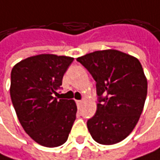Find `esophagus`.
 Instances as JSON below:
<instances>
[{"mask_svg":"<svg viewBox=\"0 0 160 160\" xmlns=\"http://www.w3.org/2000/svg\"><path fill=\"white\" fill-rule=\"evenodd\" d=\"M76 103H77V106L79 108V106H81V105H82V100H77V101H76Z\"/></svg>","mask_w":160,"mask_h":160,"instance_id":"34e87169","label":"esophagus"}]
</instances>
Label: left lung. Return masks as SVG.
<instances>
[{"label":"left lung","mask_w":160,"mask_h":160,"mask_svg":"<svg viewBox=\"0 0 160 160\" xmlns=\"http://www.w3.org/2000/svg\"><path fill=\"white\" fill-rule=\"evenodd\" d=\"M97 84V112L87 121L92 138L114 144L133 130L147 96V79L140 61L115 49L98 50L78 57Z\"/></svg>","instance_id":"8db88e82"}]
</instances>
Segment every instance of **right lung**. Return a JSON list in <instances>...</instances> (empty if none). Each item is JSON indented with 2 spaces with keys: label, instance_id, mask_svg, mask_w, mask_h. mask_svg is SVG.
<instances>
[{
  "label": "right lung",
  "instance_id": "right-lung-1",
  "mask_svg": "<svg viewBox=\"0 0 160 160\" xmlns=\"http://www.w3.org/2000/svg\"><path fill=\"white\" fill-rule=\"evenodd\" d=\"M73 60L40 54L22 60L11 71L10 96L18 121L34 142L46 147L63 144L76 119L75 101L58 97Z\"/></svg>",
  "mask_w": 160,
  "mask_h": 160
}]
</instances>
